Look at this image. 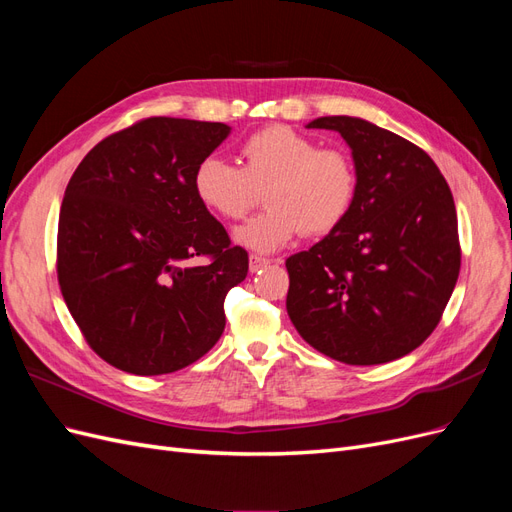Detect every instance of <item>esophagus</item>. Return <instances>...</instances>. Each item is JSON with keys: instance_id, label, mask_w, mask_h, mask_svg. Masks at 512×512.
<instances>
[{"instance_id": "1", "label": "esophagus", "mask_w": 512, "mask_h": 512, "mask_svg": "<svg viewBox=\"0 0 512 512\" xmlns=\"http://www.w3.org/2000/svg\"><path fill=\"white\" fill-rule=\"evenodd\" d=\"M267 265H271L269 258H262V256H256V254L250 256V271H252V273H256V271H260V269H265Z\"/></svg>"}]
</instances>
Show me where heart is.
<instances>
[{
    "label": "heart",
    "mask_w": 512,
    "mask_h": 512,
    "mask_svg": "<svg viewBox=\"0 0 512 512\" xmlns=\"http://www.w3.org/2000/svg\"><path fill=\"white\" fill-rule=\"evenodd\" d=\"M239 166L205 158L194 170L196 198L224 220H241L265 192L269 205L235 230L247 250L271 254L305 235H327L344 222L356 196V166L344 149L288 126H267L245 138Z\"/></svg>",
    "instance_id": "obj_1"
}]
</instances>
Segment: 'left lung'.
Segmentation results:
<instances>
[{"instance_id": "left-lung-1", "label": "left lung", "mask_w": 512, "mask_h": 512, "mask_svg": "<svg viewBox=\"0 0 512 512\" xmlns=\"http://www.w3.org/2000/svg\"><path fill=\"white\" fill-rule=\"evenodd\" d=\"M352 149L356 196L327 237L286 260L294 329L346 365L406 356L438 327L461 267L455 200L427 153L359 117H318Z\"/></svg>"}]
</instances>
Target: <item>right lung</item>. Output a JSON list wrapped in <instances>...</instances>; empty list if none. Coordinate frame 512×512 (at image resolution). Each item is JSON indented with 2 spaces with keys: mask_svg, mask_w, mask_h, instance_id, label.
<instances>
[{
  "mask_svg": "<svg viewBox=\"0 0 512 512\" xmlns=\"http://www.w3.org/2000/svg\"><path fill=\"white\" fill-rule=\"evenodd\" d=\"M226 123L149 117L106 136L68 183L57 280L100 359L136 376L192 365L222 337L224 299L250 267L194 192ZM207 257L203 266L187 262Z\"/></svg>",
  "mask_w": 512,
  "mask_h": 512,
  "instance_id": "obj_1",
  "label": "right lung"
}]
</instances>
